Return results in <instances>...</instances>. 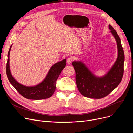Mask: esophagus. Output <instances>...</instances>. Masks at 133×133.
Returning a JSON list of instances; mask_svg holds the SVG:
<instances>
[{"instance_id":"esophagus-1","label":"esophagus","mask_w":133,"mask_h":133,"mask_svg":"<svg viewBox=\"0 0 133 133\" xmlns=\"http://www.w3.org/2000/svg\"><path fill=\"white\" fill-rule=\"evenodd\" d=\"M73 60V58H72V57H68V58H67V64H70L72 62Z\"/></svg>"}]
</instances>
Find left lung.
Here are the masks:
<instances>
[{
  "mask_svg": "<svg viewBox=\"0 0 133 133\" xmlns=\"http://www.w3.org/2000/svg\"><path fill=\"white\" fill-rule=\"evenodd\" d=\"M109 29L116 40L118 57L105 76L102 78L96 77L82 62H72L79 91L83 96L89 98L101 99L106 97L120 84L123 77L124 55L121 40L112 26L109 25Z\"/></svg>",
  "mask_w": 133,
  "mask_h": 133,
  "instance_id": "1",
  "label": "left lung"
}]
</instances>
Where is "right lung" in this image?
<instances>
[{"instance_id":"obj_1","label":"right lung","mask_w":133,"mask_h":133,"mask_svg":"<svg viewBox=\"0 0 133 133\" xmlns=\"http://www.w3.org/2000/svg\"><path fill=\"white\" fill-rule=\"evenodd\" d=\"M11 46L8 54L6 64V74L10 82L18 92L27 99L42 100L52 96L56 88V81L66 65V59L55 64L49 71L45 80L40 84L33 87H27L20 84L12 76L10 70V52Z\"/></svg>"}]
</instances>
